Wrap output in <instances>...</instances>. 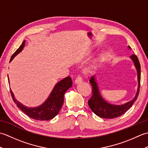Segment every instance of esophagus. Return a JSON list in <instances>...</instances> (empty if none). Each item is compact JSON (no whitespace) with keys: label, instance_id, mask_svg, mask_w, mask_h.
<instances>
[{"label":"esophagus","instance_id":"esophagus-1","mask_svg":"<svg viewBox=\"0 0 148 148\" xmlns=\"http://www.w3.org/2000/svg\"><path fill=\"white\" fill-rule=\"evenodd\" d=\"M82 82V78H81V76H77V78L75 80V83L76 84H79Z\"/></svg>","mask_w":148,"mask_h":148}]
</instances>
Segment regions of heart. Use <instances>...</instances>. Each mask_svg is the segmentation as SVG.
Returning <instances> with one entry per match:
<instances>
[{
    "label": "heart",
    "instance_id": "1",
    "mask_svg": "<svg viewBox=\"0 0 148 148\" xmlns=\"http://www.w3.org/2000/svg\"><path fill=\"white\" fill-rule=\"evenodd\" d=\"M87 72H90V71L89 70H87Z\"/></svg>",
    "mask_w": 148,
    "mask_h": 148
}]
</instances>
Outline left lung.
Wrapping results in <instances>:
<instances>
[{"mask_svg": "<svg viewBox=\"0 0 148 148\" xmlns=\"http://www.w3.org/2000/svg\"><path fill=\"white\" fill-rule=\"evenodd\" d=\"M128 48L131 49L129 46H128ZM130 58L133 61L135 67L137 70L138 86L136 95L134 97V99L129 102L121 105L112 104V103L107 102L100 93L95 75L90 78V82L92 86L93 95L88 100V105L91 110L99 117L107 119L118 118L126 112L131 108L132 106L134 104V102L137 100L140 90V65L136 55H131L130 56Z\"/></svg>", "mask_w": 148, "mask_h": 148, "instance_id": "left-lung-1", "label": "left lung"}]
</instances>
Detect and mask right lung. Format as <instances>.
Segmentation results:
<instances>
[{
	"label": "right lung",
	"instance_id": "1",
	"mask_svg": "<svg viewBox=\"0 0 148 148\" xmlns=\"http://www.w3.org/2000/svg\"><path fill=\"white\" fill-rule=\"evenodd\" d=\"M25 45V40H23L20 48L11 56L10 62L16 56L23 50ZM8 81L9 83V79ZM72 86V79L69 76L60 81L55 85L48 99L41 105L35 107V108H30V107H27L22 104L21 102L16 99L14 93L11 90H10V92L13 101L16 104L18 108H20L27 116H29L31 118L36 119V120L46 121L53 119L58 114L60 110L63 103H64L65 93Z\"/></svg>",
	"mask_w": 148,
	"mask_h": 148
}]
</instances>
